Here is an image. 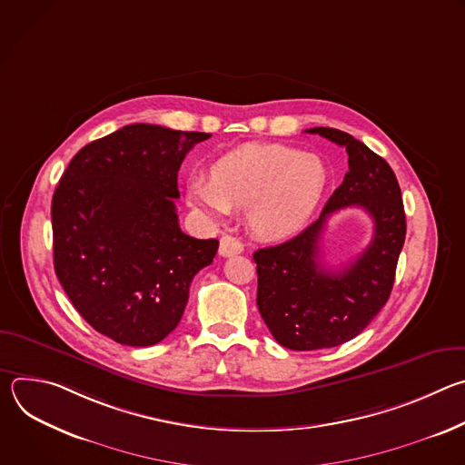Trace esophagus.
Here are the masks:
<instances>
[{
    "label": "esophagus",
    "instance_id": "1",
    "mask_svg": "<svg viewBox=\"0 0 465 465\" xmlns=\"http://www.w3.org/2000/svg\"><path fill=\"white\" fill-rule=\"evenodd\" d=\"M242 250H244V246H242V242H241L237 237H233V235H223V237H221L219 253H221L223 257L237 255V253H241Z\"/></svg>",
    "mask_w": 465,
    "mask_h": 465
}]
</instances>
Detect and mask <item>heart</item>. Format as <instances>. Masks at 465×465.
Segmentation results:
<instances>
[{
	"instance_id": "1",
	"label": "heart",
	"mask_w": 465,
	"mask_h": 465,
	"mask_svg": "<svg viewBox=\"0 0 465 465\" xmlns=\"http://www.w3.org/2000/svg\"><path fill=\"white\" fill-rule=\"evenodd\" d=\"M329 180L323 160L287 145L250 143L221 156L210 178L187 183V201L213 223L233 208L248 210L250 228L262 239L296 235L314 215Z\"/></svg>"
}]
</instances>
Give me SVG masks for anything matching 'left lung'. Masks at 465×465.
Instances as JSON below:
<instances>
[{
	"mask_svg": "<svg viewBox=\"0 0 465 465\" xmlns=\"http://www.w3.org/2000/svg\"><path fill=\"white\" fill-rule=\"evenodd\" d=\"M318 134L346 149L350 171L311 226L287 242L253 252L257 307L272 337L289 350L335 348L377 316L390 298L407 221L401 189L391 167L342 130L316 126ZM362 207L374 221L367 250L333 273L319 259V237L331 213Z\"/></svg>",
	"mask_w": 465,
	"mask_h": 465,
	"instance_id": "8db88e82",
	"label": "left lung"
}]
</instances>
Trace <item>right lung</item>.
<instances>
[{
    "label": "right lung",
    "instance_id": "1",
    "mask_svg": "<svg viewBox=\"0 0 465 465\" xmlns=\"http://www.w3.org/2000/svg\"><path fill=\"white\" fill-rule=\"evenodd\" d=\"M212 134L134 123L83 147L51 203L54 274L79 314L123 346L162 342L219 241L178 226L185 154Z\"/></svg>",
    "mask_w": 465,
    "mask_h": 465
}]
</instances>
